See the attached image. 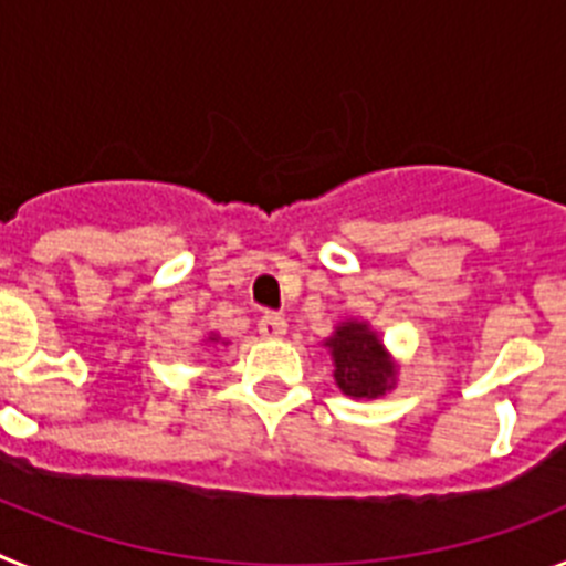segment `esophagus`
<instances>
[{
	"label": "esophagus",
	"instance_id": "34e87169",
	"mask_svg": "<svg viewBox=\"0 0 566 566\" xmlns=\"http://www.w3.org/2000/svg\"><path fill=\"white\" fill-rule=\"evenodd\" d=\"M258 332L266 339H280V337H286L289 326H286V319L280 317V314H266V317L258 323Z\"/></svg>",
	"mask_w": 566,
	"mask_h": 566
}]
</instances>
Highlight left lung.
Masks as SVG:
<instances>
[{
    "label": "left lung",
    "mask_w": 566,
    "mask_h": 566,
    "mask_svg": "<svg viewBox=\"0 0 566 566\" xmlns=\"http://www.w3.org/2000/svg\"><path fill=\"white\" fill-rule=\"evenodd\" d=\"M332 352L334 379L352 399H377L397 385V363L363 319H345L323 343Z\"/></svg>",
    "instance_id": "1"
}]
</instances>
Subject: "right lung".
Instances as JSON below:
<instances>
[{
	"mask_svg": "<svg viewBox=\"0 0 566 566\" xmlns=\"http://www.w3.org/2000/svg\"><path fill=\"white\" fill-rule=\"evenodd\" d=\"M209 339H212V343H214V339H218V334H209Z\"/></svg>",
	"mask_w": 566,
	"mask_h": 566,
	"instance_id": "obj_1",
	"label": "right lung"
}]
</instances>
